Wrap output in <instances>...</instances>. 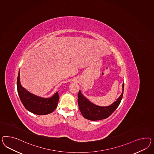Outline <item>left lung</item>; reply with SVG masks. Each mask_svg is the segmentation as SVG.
<instances>
[{
	"label": "left lung",
	"instance_id": "obj_1",
	"mask_svg": "<svg viewBox=\"0 0 154 154\" xmlns=\"http://www.w3.org/2000/svg\"><path fill=\"white\" fill-rule=\"evenodd\" d=\"M122 93L116 101L108 106H100L92 103L79 91L78 94V104L80 112L83 117L90 121H98L106 119L114 112L121 103L124 90L122 85Z\"/></svg>",
	"mask_w": 154,
	"mask_h": 154
}]
</instances>
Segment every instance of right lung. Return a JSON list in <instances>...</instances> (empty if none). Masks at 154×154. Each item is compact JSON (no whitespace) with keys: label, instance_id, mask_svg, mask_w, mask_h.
<instances>
[{"label":"right lung","instance_id":"obj_1","mask_svg":"<svg viewBox=\"0 0 154 154\" xmlns=\"http://www.w3.org/2000/svg\"><path fill=\"white\" fill-rule=\"evenodd\" d=\"M20 71L17 77V91L22 103L30 112L37 115H46L53 112L59 99L58 92L49 98H42L27 91L21 86Z\"/></svg>","mask_w":154,"mask_h":154}]
</instances>
